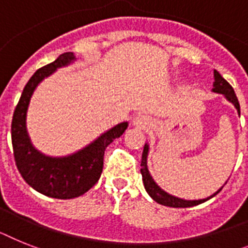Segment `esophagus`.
Listing matches in <instances>:
<instances>
[{
    "instance_id": "esophagus-1",
    "label": "esophagus",
    "mask_w": 248,
    "mask_h": 248,
    "mask_svg": "<svg viewBox=\"0 0 248 248\" xmlns=\"http://www.w3.org/2000/svg\"><path fill=\"white\" fill-rule=\"evenodd\" d=\"M132 124L136 126L139 128H147L150 127V124H151V118L146 114H137L135 116L134 120H132Z\"/></svg>"
}]
</instances>
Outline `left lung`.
Listing matches in <instances>:
<instances>
[{
	"mask_svg": "<svg viewBox=\"0 0 248 248\" xmlns=\"http://www.w3.org/2000/svg\"><path fill=\"white\" fill-rule=\"evenodd\" d=\"M212 92L218 93V94H223L224 98L227 101L232 103L234 106V108L237 109V113L240 116L241 111H240V103H238V99H237L236 94H234L233 88L231 87V84L227 82L226 79L223 77L220 76L219 73L217 70H214V82H213V89H212ZM149 151H150V146L149 143H145V146H143V153H142V159H141V175H142V182H143V186L146 189L147 194L156 202V203H159L161 205H166V207H171V208H188V207H194V205L202 204V203H204V202L209 201L211 198H213L214 195H217L222 188L224 186H220L216 193H213L212 195L207 197L204 199H194V201H188V199H183L179 198V197H175V195L169 194L168 191H165L164 189H161L157 185V183L154 180L153 175L150 174L149 168H147V157H149ZM227 183V182H226Z\"/></svg>",
	"mask_w": 248,
	"mask_h": 248,
	"instance_id": "8db88e82",
	"label": "left lung"
}]
</instances>
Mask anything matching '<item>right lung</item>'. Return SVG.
<instances>
[{
	"mask_svg": "<svg viewBox=\"0 0 248 248\" xmlns=\"http://www.w3.org/2000/svg\"><path fill=\"white\" fill-rule=\"evenodd\" d=\"M76 60L73 53H64L53 63L36 70L25 85L12 118V146L18 171L31 188L50 198L73 199L92 188L101 178L106 147L128 126L127 121L121 122L87 146L65 156L45 155L32 145L28 131V111L35 89L59 68L70 65Z\"/></svg>",
	"mask_w": 248,
	"mask_h": 248,
	"instance_id": "obj_1",
	"label": "right lung"
}]
</instances>
